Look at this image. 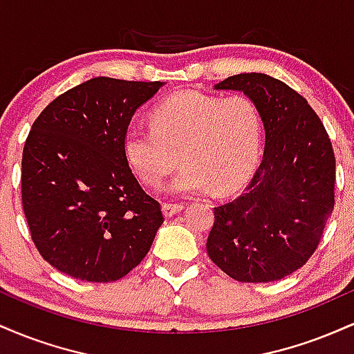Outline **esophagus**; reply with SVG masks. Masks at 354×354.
Masks as SVG:
<instances>
[{"instance_id":"esophagus-1","label":"esophagus","mask_w":354,"mask_h":354,"mask_svg":"<svg viewBox=\"0 0 354 354\" xmlns=\"http://www.w3.org/2000/svg\"><path fill=\"white\" fill-rule=\"evenodd\" d=\"M185 208V205H183V203H163V213H165V216L166 218H169V216H173V214H176V213H180V211Z\"/></svg>"}]
</instances>
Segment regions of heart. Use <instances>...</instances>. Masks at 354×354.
Masks as SVG:
<instances>
[{
    "mask_svg": "<svg viewBox=\"0 0 354 354\" xmlns=\"http://www.w3.org/2000/svg\"><path fill=\"white\" fill-rule=\"evenodd\" d=\"M149 124H129L123 154L146 186H158L176 165L183 166L166 185L169 194H225L241 186L253 171L261 146L258 108L243 95L226 98L200 91H180L153 108Z\"/></svg>",
    "mask_w": 354,
    "mask_h": 354,
    "instance_id": "b5f03b06",
    "label": "heart"
}]
</instances>
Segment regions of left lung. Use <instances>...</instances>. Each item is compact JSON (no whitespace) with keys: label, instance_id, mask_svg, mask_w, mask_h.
<instances>
[{"label":"left lung","instance_id":"left-lung-1","mask_svg":"<svg viewBox=\"0 0 354 354\" xmlns=\"http://www.w3.org/2000/svg\"><path fill=\"white\" fill-rule=\"evenodd\" d=\"M214 88L253 101L266 143L245 191L214 208L206 251L236 281H278L311 258L335 208L330 136L308 101L283 81L243 73Z\"/></svg>","mask_w":354,"mask_h":354}]
</instances>
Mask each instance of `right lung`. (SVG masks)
I'll return each instance as SVG.
<instances>
[{
  "label": "right lung",
  "mask_w": 354,
  "mask_h": 354,
  "mask_svg": "<svg viewBox=\"0 0 354 354\" xmlns=\"http://www.w3.org/2000/svg\"><path fill=\"white\" fill-rule=\"evenodd\" d=\"M161 81L100 76L39 113L21 160L23 211L36 250L76 279L109 283L148 254L165 218L123 154V135Z\"/></svg>",
  "instance_id": "add662e5"
}]
</instances>
